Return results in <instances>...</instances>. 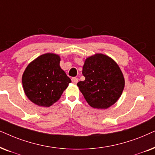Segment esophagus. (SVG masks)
I'll use <instances>...</instances> for the list:
<instances>
[{
	"mask_svg": "<svg viewBox=\"0 0 155 155\" xmlns=\"http://www.w3.org/2000/svg\"><path fill=\"white\" fill-rule=\"evenodd\" d=\"M71 81H72V82H73V84H76L78 83V81H79V79H78V78H76V77H73V78H71Z\"/></svg>",
	"mask_w": 155,
	"mask_h": 155,
	"instance_id": "1",
	"label": "esophagus"
}]
</instances>
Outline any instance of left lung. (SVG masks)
I'll return each instance as SVG.
<instances>
[{
    "label": "left lung",
    "instance_id": "8db88e82",
    "mask_svg": "<svg viewBox=\"0 0 155 155\" xmlns=\"http://www.w3.org/2000/svg\"><path fill=\"white\" fill-rule=\"evenodd\" d=\"M82 74L85 80L78 82L77 86L93 108H108L122 94L125 86L122 71L106 55L97 54L86 59Z\"/></svg>",
    "mask_w": 155,
    "mask_h": 155
}]
</instances>
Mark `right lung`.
Masks as SVG:
<instances>
[{
  "instance_id": "1",
  "label": "right lung",
  "mask_w": 155,
  "mask_h": 155,
  "mask_svg": "<svg viewBox=\"0 0 155 155\" xmlns=\"http://www.w3.org/2000/svg\"><path fill=\"white\" fill-rule=\"evenodd\" d=\"M58 55L47 53L32 61L22 81L28 98L39 106L49 107L57 101L71 81L59 66Z\"/></svg>"
}]
</instances>
